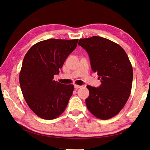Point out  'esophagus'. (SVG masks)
I'll return each instance as SVG.
<instances>
[{"mask_svg":"<svg viewBox=\"0 0 150 150\" xmlns=\"http://www.w3.org/2000/svg\"><path fill=\"white\" fill-rule=\"evenodd\" d=\"M82 87V86H80V85H78V84H74V88H80Z\"/></svg>","mask_w":150,"mask_h":150,"instance_id":"34e87169","label":"esophagus"}]
</instances>
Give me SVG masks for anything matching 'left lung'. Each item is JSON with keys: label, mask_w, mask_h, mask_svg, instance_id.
<instances>
[{"label": "left lung", "mask_w": 150, "mask_h": 150, "mask_svg": "<svg viewBox=\"0 0 150 150\" xmlns=\"http://www.w3.org/2000/svg\"><path fill=\"white\" fill-rule=\"evenodd\" d=\"M78 45L88 53L91 69L98 72L101 82L99 88L87 86L89 95L86 106L98 118L110 119L118 114L130 96L132 65L125 50L108 39H81Z\"/></svg>", "instance_id": "8db88e82"}]
</instances>
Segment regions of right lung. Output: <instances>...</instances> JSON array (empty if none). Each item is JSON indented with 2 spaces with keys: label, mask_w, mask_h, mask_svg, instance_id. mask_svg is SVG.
<instances>
[{
  "label": "right lung",
  "mask_w": 150,
  "mask_h": 150,
  "mask_svg": "<svg viewBox=\"0 0 150 150\" xmlns=\"http://www.w3.org/2000/svg\"><path fill=\"white\" fill-rule=\"evenodd\" d=\"M78 39H50L32 46L24 58L19 83L25 100L35 114L44 120H53L64 111L74 86L54 80Z\"/></svg>",
  "instance_id": "add662e5"
}]
</instances>
